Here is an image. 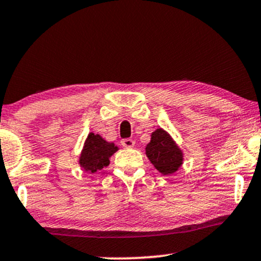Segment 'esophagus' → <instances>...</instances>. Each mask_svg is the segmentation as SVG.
I'll return each instance as SVG.
<instances>
[{
  "instance_id": "obj_1",
  "label": "esophagus",
  "mask_w": 261,
  "mask_h": 261,
  "mask_svg": "<svg viewBox=\"0 0 261 261\" xmlns=\"http://www.w3.org/2000/svg\"><path fill=\"white\" fill-rule=\"evenodd\" d=\"M121 146L124 148H133L135 146V141L131 140V138H125V140L121 141Z\"/></svg>"
}]
</instances>
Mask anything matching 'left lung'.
Listing matches in <instances>:
<instances>
[{
	"mask_svg": "<svg viewBox=\"0 0 261 261\" xmlns=\"http://www.w3.org/2000/svg\"><path fill=\"white\" fill-rule=\"evenodd\" d=\"M146 155L155 169L164 176L177 172L184 160L183 150L163 127H158L151 133L149 143L146 146Z\"/></svg>",
	"mask_w": 261,
	"mask_h": 261,
	"instance_id": "obj_1",
	"label": "left lung"
}]
</instances>
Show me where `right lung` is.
Here are the masks:
<instances>
[{
  "label": "right lung",
  "instance_id": "obj_1",
  "mask_svg": "<svg viewBox=\"0 0 261 261\" xmlns=\"http://www.w3.org/2000/svg\"><path fill=\"white\" fill-rule=\"evenodd\" d=\"M119 148L113 142H108L98 134L90 133L85 138L78 164L85 172L95 173L110 165V158Z\"/></svg>",
  "mask_w": 261,
  "mask_h": 261
}]
</instances>
